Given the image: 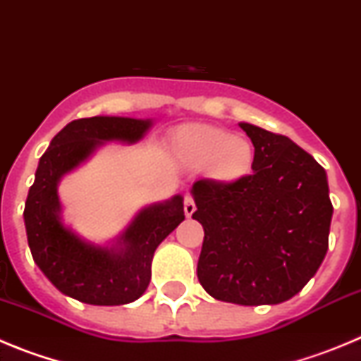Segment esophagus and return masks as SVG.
I'll list each match as a JSON object with an SVG mask.
<instances>
[{
  "mask_svg": "<svg viewBox=\"0 0 361 361\" xmlns=\"http://www.w3.org/2000/svg\"><path fill=\"white\" fill-rule=\"evenodd\" d=\"M183 210H185V216H187V217H190L194 212H196V203H194L192 194H185V197H183Z\"/></svg>",
  "mask_w": 361,
  "mask_h": 361,
  "instance_id": "1",
  "label": "esophagus"
}]
</instances>
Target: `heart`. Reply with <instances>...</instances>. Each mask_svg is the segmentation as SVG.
<instances>
[{"label": "heart", "mask_w": 361, "mask_h": 361, "mask_svg": "<svg viewBox=\"0 0 361 361\" xmlns=\"http://www.w3.org/2000/svg\"><path fill=\"white\" fill-rule=\"evenodd\" d=\"M173 144L176 154L185 164L197 169L207 167L209 176L223 185L248 178L255 164L252 140L216 126H181L174 133Z\"/></svg>", "instance_id": "obj_1"}]
</instances>
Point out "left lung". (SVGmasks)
Instances as JSON below:
<instances>
[{"label":"left lung","mask_w":361,"mask_h":361,"mask_svg":"<svg viewBox=\"0 0 361 361\" xmlns=\"http://www.w3.org/2000/svg\"><path fill=\"white\" fill-rule=\"evenodd\" d=\"M255 147L253 173L232 185H192L204 230L197 279L210 297L239 306L281 304L326 257L333 204L326 171L288 138L241 122Z\"/></svg>","instance_id":"8db88e82"}]
</instances>
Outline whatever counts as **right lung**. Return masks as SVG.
<instances>
[{
  "label": "right lung",
  "mask_w": 361,
  "mask_h": 361,
  "mask_svg": "<svg viewBox=\"0 0 361 361\" xmlns=\"http://www.w3.org/2000/svg\"><path fill=\"white\" fill-rule=\"evenodd\" d=\"M152 120L92 116L73 120L50 142L25 203L32 257L48 281L68 297L93 306H120L144 295L154 250L185 219L183 197L149 204L136 214L115 245L99 246L63 223L57 185L106 142L136 144Z\"/></svg>",
  "instance_id": "right-lung-1"
}]
</instances>
